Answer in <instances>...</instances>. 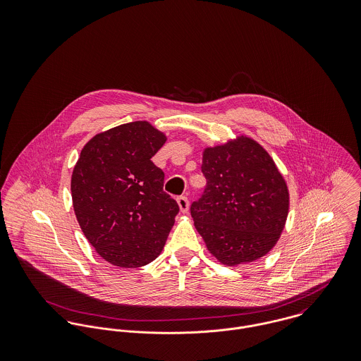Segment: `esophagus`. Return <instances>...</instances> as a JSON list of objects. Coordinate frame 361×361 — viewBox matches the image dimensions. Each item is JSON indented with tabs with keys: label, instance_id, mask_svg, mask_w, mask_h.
<instances>
[{
	"label": "esophagus",
	"instance_id": "obj_1",
	"mask_svg": "<svg viewBox=\"0 0 361 361\" xmlns=\"http://www.w3.org/2000/svg\"><path fill=\"white\" fill-rule=\"evenodd\" d=\"M176 203H178V206H179L180 212L186 214V212L189 211V199H188L186 196H179V197L176 199Z\"/></svg>",
	"mask_w": 361,
	"mask_h": 361
}]
</instances>
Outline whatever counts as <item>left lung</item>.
I'll return each instance as SVG.
<instances>
[{
	"label": "left lung",
	"instance_id": "1",
	"mask_svg": "<svg viewBox=\"0 0 361 361\" xmlns=\"http://www.w3.org/2000/svg\"><path fill=\"white\" fill-rule=\"evenodd\" d=\"M204 195L190 207L197 232L221 264L236 267L268 255L289 214V189L275 161L239 135L203 150Z\"/></svg>",
	"mask_w": 361,
	"mask_h": 361
}]
</instances>
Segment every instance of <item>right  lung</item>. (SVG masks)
I'll return each instance as SVG.
<instances>
[{
    "label": "right lung",
    "instance_id": "add662e5",
    "mask_svg": "<svg viewBox=\"0 0 361 361\" xmlns=\"http://www.w3.org/2000/svg\"><path fill=\"white\" fill-rule=\"evenodd\" d=\"M166 135L147 121L115 126L82 149L71 178L72 203L100 257L136 268L159 256L179 211L152 161Z\"/></svg>",
    "mask_w": 361,
    "mask_h": 361
}]
</instances>
